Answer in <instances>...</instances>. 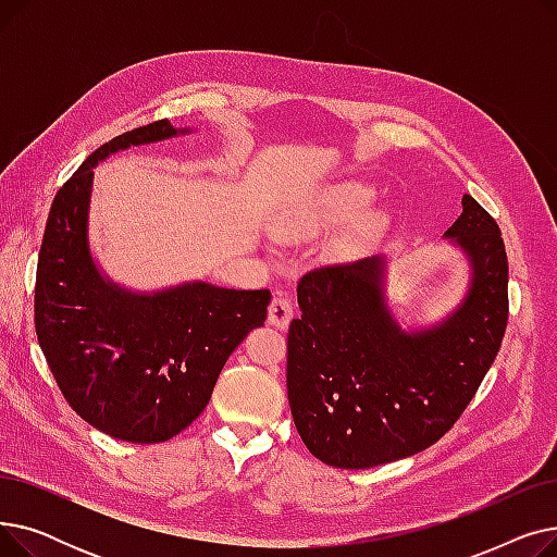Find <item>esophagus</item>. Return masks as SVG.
<instances>
[{
  "label": "esophagus",
  "instance_id": "esophagus-1",
  "mask_svg": "<svg viewBox=\"0 0 557 557\" xmlns=\"http://www.w3.org/2000/svg\"><path fill=\"white\" fill-rule=\"evenodd\" d=\"M290 318H294V305H290L284 294H275L269 305V325H273L275 330H286Z\"/></svg>",
  "mask_w": 557,
  "mask_h": 557
}]
</instances>
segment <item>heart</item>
Returning <instances> with one entry per match:
<instances>
[{"label":"heart","instance_id":"heart-1","mask_svg":"<svg viewBox=\"0 0 557 557\" xmlns=\"http://www.w3.org/2000/svg\"><path fill=\"white\" fill-rule=\"evenodd\" d=\"M357 200H363V194H361V191H352V194H349V202H357Z\"/></svg>","mask_w":557,"mask_h":557}]
</instances>
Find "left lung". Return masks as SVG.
<instances>
[{
  "label": "left lung",
  "mask_w": 557,
  "mask_h": 557,
  "mask_svg": "<svg viewBox=\"0 0 557 557\" xmlns=\"http://www.w3.org/2000/svg\"><path fill=\"white\" fill-rule=\"evenodd\" d=\"M443 234L467 263L443 318L404 323L374 255L307 273L288 327L286 388L307 449L341 470L401 460L454 426L496 359L508 323V257L496 221L465 194Z\"/></svg>",
  "instance_id": "8db88e82"
}]
</instances>
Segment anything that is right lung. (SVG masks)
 <instances>
[{
    "mask_svg": "<svg viewBox=\"0 0 557 557\" xmlns=\"http://www.w3.org/2000/svg\"><path fill=\"white\" fill-rule=\"evenodd\" d=\"M191 128L169 120L110 139L55 194L36 275V334L74 411L116 441L153 445L208 406L237 345L267 320L271 290L194 280L156 290L114 282L90 248L95 166Z\"/></svg>",
    "mask_w": 557,
    "mask_h": 557,
    "instance_id": "right-lung-1",
    "label": "right lung"
}]
</instances>
